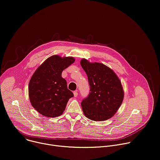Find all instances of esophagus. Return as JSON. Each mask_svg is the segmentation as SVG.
Masks as SVG:
<instances>
[{
  "instance_id": "obj_1",
  "label": "esophagus",
  "mask_w": 160,
  "mask_h": 160,
  "mask_svg": "<svg viewBox=\"0 0 160 160\" xmlns=\"http://www.w3.org/2000/svg\"><path fill=\"white\" fill-rule=\"evenodd\" d=\"M78 91H77V90H76V91H74V97H76L78 96Z\"/></svg>"
}]
</instances>
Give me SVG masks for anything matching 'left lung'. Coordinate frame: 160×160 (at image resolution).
<instances>
[{
    "label": "left lung",
    "mask_w": 160,
    "mask_h": 160,
    "mask_svg": "<svg viewBox=\"0 0 160 160\" xmlns=\"http://www.w3.org/2000/svg\"><path fill=\"white\" fill-rule=\"evenodd\" d=\"M81 65L88 76L90 92L81 102L86 118L93 121H105L117 112L124 92L118 76L111 68L100 63L82 59Z\"/></svg>",
    "instance_id": "8db88e82"
}]
</instances>
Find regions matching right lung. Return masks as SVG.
<instances>
[{
	"mask_svg": "<svg viewBox=\"0 0 160 160\" xmlns=\"http://www.w3.org/2000/svg\"><path fill=\"white\" fill-rule=\"evenodd\" d=\"M74 61L72 57L52 56L33 74L28 85L29 98L33 108L42 115L50 118L60 116L68 100L74 97L62 73Z\"/></svg>",
	"mask_w": 160,
	"mask_h": 160,
	"instance_id": "add662e5",
	"label": "right lung"
}]
</instances>
